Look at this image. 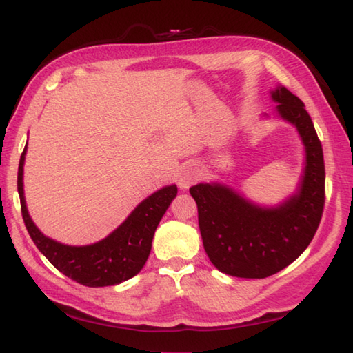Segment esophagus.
Wrapping results in <instances>:
<instances>
[{"instance_id":"obj_1","label":"esophagus","mask_w":353,"mask_h":353,"mask_svg":"<svg viewBox=\"0 0 353 353\" xmlns=\"http://www.w3.org/2000/svg\"><path fill=\"white\" fill-rule=\"evenodd\" d=\"M196 179H197V168L191 163L185 165L181 171V176H179V186L183 190L190 188V186L196 182Z\"/></svg>"}]
</instances>
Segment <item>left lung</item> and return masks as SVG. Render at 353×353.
Masks as SVG:
<instances>
[{
  "label": "left lung",
  "mask_w": 353,
  "mask_h": 353,
  "mask_svg": "<svg viewBox=\"0 0 353 353\" xmlns=\"http://www.w3.org/2000/svg\"><path fill=\"white\" fill-rule=\"evenodd\" d=\"M272 99L277 114L296 127L305 145V170L294 196L276 208H261L221 183L190 188L209 259L220 272L247 279H264L301 256L325 208L323 148L312 119L287 88L274 89Z\"/></svg>",
  "instance_id": "left-lung-1"
}]
</instances>
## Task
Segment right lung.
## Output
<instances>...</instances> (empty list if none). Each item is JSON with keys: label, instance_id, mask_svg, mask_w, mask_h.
Here are the masks:
<instances>
[{"label": "right lung", "instance_id": "right-lung-1", "mask_svg": "<svg viewBox=\"0 0 353 353\" xmlns=\"http://www.w3.org/2000/svg\"><path fill=\"white\" fill-rule=\"evenodd\" d=\"M26 152L27 145L21 154L18 168L21 212L30 236L43 256L59 272L86 287H109L138 274L152 250L157 224L177 196V186H165L141 201L121 226L101 241L91 245H66L45 236L30 219L22 188Z\"/></svg>", "mask_w": 353, "mask_h": 353}]
</instances>
